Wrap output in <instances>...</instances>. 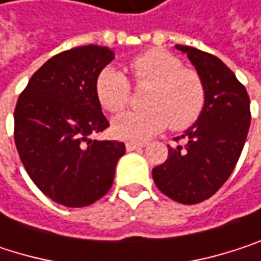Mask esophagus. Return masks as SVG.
I'll use <instances>...</instances> for the list:
<instances>
[{
    "label": "esophagus",
    "instance_id": "obj_1",
    "mask_svg": "<svg viewBox=\"0 0 261 261\" xmlns=\"http://www.w3.org/2000/svg\"><path fill=\"white\" fill-rule=\"evenodd\" d=\"M126 151H135V150H141L145 147V144H138V142H126Z\"/></svg>",
    "mask_w": 261,
    "mask_h": 261
}]
</instances>
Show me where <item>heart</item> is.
<instances>
[{
	"mask_svg": "<svg viewBox=\"0 0 261 261\" xmlns=\"http://www.w3.org/2000/svg\"><path fill=\"white\" fill-rule=\"evenodd\" d=\"M128 70L138 87L150 85L147 108L117 116L113 120L117 138L144 142L168 125L180 132L200 117L206 102L203 79L197 71L184 68L174 55L151 48L129 59ZM96 94L107 111L119 113L132 99V84L122 71L108 67L97 76Z\"/></svg>",
	"mask_w": 261,
	"mask_h": 261,
	"instance_id": "1",
	"label": "heart"
}]
</instances>
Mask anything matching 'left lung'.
Wrapping results in <instances>:
<instances>
[{
    "label": "left lung",
    "mask_w": 261,
    "mask_h": 261,
    "mask_svg": "<svg viewBox=\"0 0 261 261\" xmlns=\"http://www.w3.org/2000/svg\"><path fill=\"white\" fill-rule=\"evenodd\" d=\"M176 48L188 55L203 79L206 102L197 122L176 138L187 139V145H168V159L153 168V179L170 199L194 205L216 194L234 171L251 123L249 96L217 56L190 45Z\"/></svg>",
    "instance_id": "1"
}]
</instances>
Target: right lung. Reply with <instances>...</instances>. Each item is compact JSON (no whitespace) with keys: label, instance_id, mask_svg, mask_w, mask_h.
Here are the masks:
<instances>
[{"label":"right lung","instance_id":"right-lung-1","mask_svg":"<svg viewBox=\"0 0 261 261\" xmlns=\"http://www.w3.org/2000/svg\"><path fill=\"white\" fill-rule=\"evenodd\" d=\"M113 59V50L93 44L61 51L35 71L15 107V144L27 174L68 208L103 197L125 153L123 142L88 139L110 126L96 81Z\"/></svg>","mask_w":261,"mask_h":261}]
</instances>
